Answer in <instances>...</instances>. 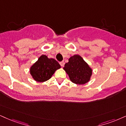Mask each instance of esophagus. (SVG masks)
I'll return each mask as SVG.
<instances>
[{
  "instance_id": "34e87169",
  "label": "esophagus",
  "mask_w": 126,
  "mask_h": 126,
  "mask_svg": "<svg viewBox=\"0 0 126 126\" xmlns=\"http://www.w3.org/2000/svg\"><path fill=\"white\" fill-rule=\"evenodd\" d=\"M60 65L62 66V67H63V66H64L65 63H64V62H63V61H61V62H60Z\"/></svg>"
}]
</instances>
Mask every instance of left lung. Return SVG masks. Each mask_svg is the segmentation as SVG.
Returning <instances> with one entry per match:
<instances>
[{
  "label": "left lung",
  "mask_w": 126,
  "mask_h": 126,
  "mask_svg": "<svg viewBox=\"0 0 126 126\" xmlns=\"http://www.w3.org/2000/svg\"><path fill=\"white\" fill-rule=\"evenodd\" d=\"M69 77L71 81L78 85H84L91 80L92 69L81 56L74 55L68 60V63L63 68Z\"/></svg>",
  "instance_id": "left-lung-1"
}]
</instances>
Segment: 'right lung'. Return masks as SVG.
<instances>
[{"label": "right lung", "mask_w": 126, "mask_h": 126, "mask_svg": "<svg viewBox=\"0 0 126 126\" xmlns=\"http://www.w3.org/2000/svg\"><path fill=\"white\" fill-rule=\"evenodd\" d=\"M60 68V63L55 60L48 58L46 55H42L31 66L30 73L35 81L44 82L49 79L54 72Z\"/></svg>", "instance_id": "1"}]
</instances>
